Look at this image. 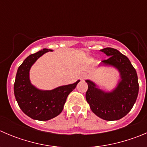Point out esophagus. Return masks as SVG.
<instances>
[{
	"instance_id": "obj_1",
	"label": "esophagus",
	"mask_w": 147,
	"mask_h": 147,
	"mask_svg": "<svg viewBox=\"0 0 147 147\" xmlns=\"http://www.w3.org/2000/svg\"><path fill=\"white\" fill-rule=\"evenodd\" d=\"M86 77H87V74H82L80 76V79L84 80V79H86Z\"/></svg>"
}]
</instances>
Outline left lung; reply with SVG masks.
I'll return each instance as SVG.
<instances>
[{
    "mask_svg": "<svg viewBox=\"0 0 147 147\" xmlns=\"http://www.w3.org/2000/svg\"><path fill=\"white\" fill-rule=\"evenodd\" d=\"M109 58L101 65L113 66L120 73L121 79L111 92L99 89L95 83L86 80L88 89L86 100L94 114L105 121H117L123 118L132 109L139 94V82L135 68L125 55L112 47L100 50Z\"/></svg>",
    "mask_w": 147,
    "mask_h": 147,
    "instance_id": "8db88e82",
    "label": "left lung"
}]
</instances>
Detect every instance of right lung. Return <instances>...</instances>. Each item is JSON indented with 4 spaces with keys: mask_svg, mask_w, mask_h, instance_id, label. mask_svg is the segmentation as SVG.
Instances as JSON below:
<instances>
[{
    "mask_svg": "<svg viewBox=\"0 0 147 147\" xmlns=\"http://www.w3.org/2000/svg\"><path fill=\"white\" fill-rule=\"evenodd\" d=\"M49 51L44 48L29 55L16 73L14 83V95L18 105L24 113L37 121H48L58 116L62 112L67 97L76 88L78 80L71 84L61 86L52 90H41L32 84L29 71L37 59Z\"/></svg>",
    "mask_w": 147,
    "mask_h": 147,
    "instance_id": "obj_1",
    "label": "right lung"
}]
</instances>
